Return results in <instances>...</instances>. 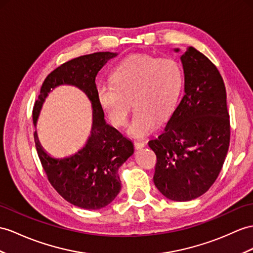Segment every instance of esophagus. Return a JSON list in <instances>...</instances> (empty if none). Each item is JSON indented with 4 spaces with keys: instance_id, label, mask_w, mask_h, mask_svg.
<instances>
[{
    "instance_id": "1",
    "label": "esophagus",
    "mask_w": 253,
    "mask_h": 253,
    "mask_svg": "<svg viewBox=\"0 0 253 253\" xmlns=\"http://www.w3.org/2000/svg\"><path fill=\"white\" fill-rule=\"evenodd\" d=\"M145 141H141V140H137V141H134V147L135 149H141V148L145 147Z\"/></svg>"
}]
</instances>
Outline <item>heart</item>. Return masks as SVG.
I'll use <instances>...</instances> for the list:
<instances>
[{"label":"heart","instance_id":"heart-1","mask_svg":"<svg viewBox=\"0 0 253 253\" xmlns=\"http://www.w3.org/2000/svg\"><path fill=\"white\" fill-rule=\"evenodd\" d=\"M182 82V69L176 60L134 53L114 70L112 82L97 84L96 98L117 127L126 125L133 102L136 109L128 133L144 137L156 130L158 118L173 112Z\"/></svg>","mask_w":253,"mask_h":253}]
</instances>
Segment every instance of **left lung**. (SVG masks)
<instances>
[{"label":"left lung","mask_w":253,"mask_h":253,"mask_svg":"<svg viewBox=\"0 0 253 253\" xmlns=\"http://www.w3.org/2000/svg\"><path fill=\"white\" fill-rule=\"evenodd\" d=\"M180 60L184 94L149 147L157 156L156 187L165 198L186 202L204 194L218 178L229 150L231 126L217 66L193 47Z\"/></svg>","instance_id":"1"}]
</instances>
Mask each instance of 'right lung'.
Instances as JSON below:
<instances>
[{"label": "right lung", "mask_w": 253, "mask_h": 253, "mask_svg": "<svg viewBox=\"0 0 253 253\" xmlns=\"http://www.w3.org/2000/svg\"><path fill=\"white\" fill-rule=\"evenodd\" d=\"M113 52H94L73 59L53 70L42 84L33 107V121L50 89L73 84L88 95L93 107V126L88 143L77 155L63 160L49 157L34 133L35 147L47 179L71 204L96 211L112 203L121 189L118 169L134 152L131 140L104 120L103 108L96 98L95 77Z\"/></svg>", "instance_id": "1"}]
</instances>
